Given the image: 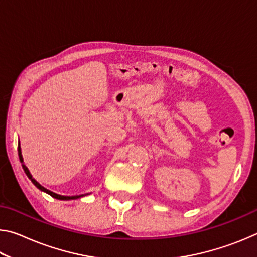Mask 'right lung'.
Returning a JSON list of instances; mask_svg holds the SVG:
<instances>
[{"label": "right lung", "instance_id": "add662e5", "mask_svg": "<svg viewBox=\"0 0 257 257\" xmlns=\"http://www.w3.org/2000/svg\"><path fill=\"white\" fill-rule=\"evenodd\" d=\"M18 155H19V160H20V162H21V167H23V169H24L25 173H26V175H27V177L29 178L30 181H32L33 184H34L35 186H36L38 189L42 190V191H44V193H46V194H49L50 196H52V197H53V198L60 199V201H70V199H77V198L84 197V196H86V195H89V194H82V195H76V196H63V195L55 194V193H53V191H51V190H49V189H46L45 187H43V186L40 184V182H37L36 180L34 179L33 176H32V173H30V172H29V170H28V168L26 167V165H25V163H24V158H23V154H21L20 142H19V144H18Z\"/></svg>", "mask_w": 257, "mask_h": 257}]
</instances>
